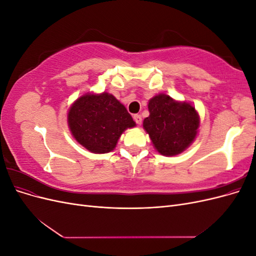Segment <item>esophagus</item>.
<instances>
[{
    "mask_svg": "<svg viewBox=\"0 0 256 256\" xmlns=\"http://www.w3.org/2000/svg\"><path fill=\"white\" fill-rule=\"evenodd\" d=\"M134 122L138 124V125H141V122H142V118H141V115L134 114Z\"/></svg>",
    "mask_w": 256,
    "mask_h": 256,
    "instance_id": "34e87169",
    "label": "esophagus"
}]
</instances>
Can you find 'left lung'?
<instances>
[{"label": "left lung", "instance_id": "1", "mask_svg": "<svg viewBox=\"0 0 256 256\" xmlns=\"http://www.w3.org/2000/svg\"><path fill=\"white\" fill-rule=\"evenodd\" d=\"M148 110L150 116L144 120L143 127L158 152L175 156L194 141L200 116L191 104L159 94L150 100Z\"/></svg>", "mask_w": 256, "mask_h": 256}]
</instances>
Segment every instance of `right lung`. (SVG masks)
<instances>
[{"mask_svg": "<svg viewBox=\"0 0 256 256\" xmlns=\"http://www.w3.org/2000/svg\"><path fill=\"white\" fill-rule=\"evenodd\" d=\"M67 120L76 142L94 154L113 150L124 131L136 126L126 108L109 92L81 96Z\"/></svg>", "mask_w": 256, "mask_h": 256, "instance_id": "obj_1", "label": "right lung"}]
</instances>
